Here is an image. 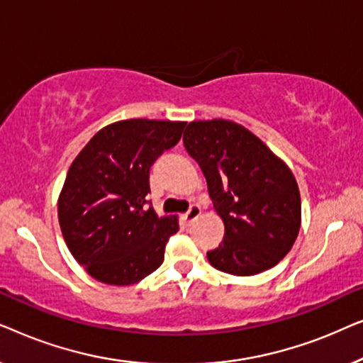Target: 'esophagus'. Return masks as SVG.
<instances>
[{"label":"esophagus","mask_w":363,"mask_h":363,"mask_svg":"<svg viewBox=\"0 0 363 363\" xmlns=\"http://www.w3.org/2000/svg\"><path fill=\"white\" fill-rule=\"evenodd\" d=\"M200 215H201V208L198 206V205H191L190 210H188V211L185 213V215L182 216V220L185 221L186 225H190V223H191L193 220H196V218L200 216Z\"/></svg>","instance_id":"obj_1"}]
</instances>
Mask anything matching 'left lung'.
Wrapping results in <instances>:
<instances>
[{
	"mask_svg": "<svg viewBox=\"0 0 363 363\" xmlns=\"http://www.w3.org/2000/svg\"><path fill=\"white\" fill-rule=\"evenodd\" d=\"M200 165L225 238L208 251L213 267L233 276H255L276 266L301 228L296 178L255 133L231 121H196L183 135Z\"/></svg>",
	"mask_w": 363,
	"mask_h": 363,
	"instance_id": "1",
	"label": "left lung"
}]
</instances>
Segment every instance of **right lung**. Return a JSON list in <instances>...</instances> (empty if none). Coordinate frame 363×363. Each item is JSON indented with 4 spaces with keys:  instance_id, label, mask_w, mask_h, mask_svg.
Returning <instances> with one entry per match:
<instances>
[{
    "instance_id": "right-lung-1",
    "label": "right lung",
    "mask_w": 363,
    "mask_h": 363,
    "mask_svg": "<svg viewBox=\"0 0 363 363\" xmlns=\"http://www.w3.org/2000/svg\"><path fill=\"white\" fill-rule=\"evenodd\" d=\"M186 122L130 118L94 135L69 168L59 196V225L74 259L97 281L128 286L152 274L178 231L158 218L150 168L182 138Z\"/></svg>"
}]
</instances>
